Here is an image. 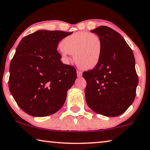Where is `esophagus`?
I'll list each match as a JSON object with an SVG mask.
<instances>
[{"instance_id": "esophagus-1", "label": "esophagus", "mask_w": 150, "mask_h": 150, "mask_svg": "<svg viewBox=\"0 0 150 150\" xmlns=\"http://www.w3.org/2000/svg\"><path fill=\"white\" fill-rule=\"evenodd\" d=\"M77 77H81L82 76V72L81 71H77Z\"/></svg>"}]
</instances>
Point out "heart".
Masks as SVG:
<instances>
[{
    "instance_id": "obj_1",
    "label": "heart",
    "mask_w": 150,
    "mask_h": 150,
    "mask_svg": "<svg viewBox=\"0 0 150 150\" xmlns=\"http://www.w3.org/2000/svg\"><path fill=\"white\" fill-rule=\"evenodd\" d=\"M61 54L66 62L67 53L73 54V59L78 67L83 69L95 67L100 60L102 42L95 33L81 31L66 37L61 41Z\"/></svg>"
}]
</instances>
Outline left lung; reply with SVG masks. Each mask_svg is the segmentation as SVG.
I'll return each mask as SVG.
<instances>
[{
	"label": "left lung",
	"mask_w": 150,
	"mask_h": 150,
	"mask_svg": "<svg viewBox=\"0 0 150 150\" xmlns=\"http://www.w3.org/2000/svg\"><path fill=\"white\" fill-rule=\"evenodd\" d=\"M91 32L100 37V60L85 71V99L95 112L108 117L122 115L134 102L138 84L132 49L120 33L106 26Z\"/></svg>",
	"instance_id": "obj_1"
}]
</instances>
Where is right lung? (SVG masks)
<instances>
[{"instance_id": "add662e5", "label": "right lung", "mask_w": 150, "mask_h": 150, "mask_svg": "<svg viewBox=\"0 0 150 150\" xmlns=\"http://www.w3.org/2000/svg\"><path fill=\"white\" fill-rule=\"evenodd\" d=\"M72 33L40 30L18 44L10 64L8 87L17 105L28 115H52L65 103L77 71L62 63L57 46Z\"/></svg>"}]
</instances>
